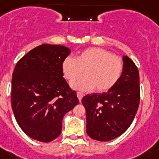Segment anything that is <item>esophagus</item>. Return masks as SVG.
<instances>
[{
  "instance_id": "34e87169",
  "label": "esophagus",
  "mask_w": 159,
  "mask_h": 159,
  "mask_svg": "<svg viewBox=\"0 0 159 159\" xmlns=\"http://www.w3.org/2000/svg\"><path fill=\"white\" fill-rule=\"evenodd\" d=\"M83 96H84L83 93H80V92H77V97H78V99L80 101H81V99H82Z\"/></svg>"
}]
</instances>
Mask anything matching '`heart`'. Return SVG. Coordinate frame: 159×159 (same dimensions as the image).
Segmentation results:
<instances>
[{"label": "heart", "mask_w": 159, "mask_h": 159, "mask_svg": "<svg viewBox=\"0 0 159 159\" xmlns=\"http://www.w3.org/2000/svg\"><path fill=\"white\" fill-rule=\"evenodd\" d=\"M63 75L68 80H73L74 89L91 91L96 87L98 92H106L120 79L124 70V62L119 56L109 50L90 47L79 53L75 59L66 57L61 64ZM85 70L86 75L75 80Z\"/></svg>", "instance_id": "heart-1"}]
</instances>
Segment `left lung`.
I'll use <instances>...</instances> for the list:
<instances>
[{"mask_svg": "<svg viewBox=\"0 0 159 159\" xmlns=\"http://www.w3.org/2000/svg\"><path fill=\"white\" fill-rule=\"evenodd\" d=\"M124 70L108 92L83 97L86 110V132L94 140L106 142L126 131L137 113L140 100L139 73L128 56H123Z\"/></svg>", "mask_w": 159, "mask_h": 159, "instance_id": "8db88e82", "label": "left lung"}]
</instances>
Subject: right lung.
<instances>
[{"label":"right lung","instance_id":"1","mask_svg":"<svg viewBox=\"0 0 159 159\" xmlns=\"http://www.w3.org/2000/svg\"><path fill=\"white\" fill-rule=\"evenodd\" d=\"M70 54L66 46L43 44L24 55L15 67L12 110L20 129L33 139L48 143L59 137L64 115L79 104L61 70Z\"/></svg>","mask_w":159,"mask_h":159}]
</instances>
